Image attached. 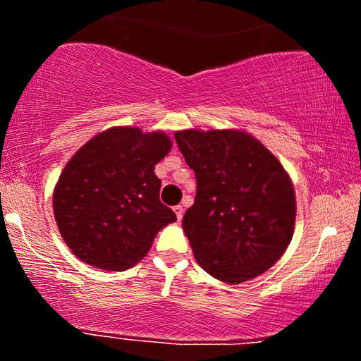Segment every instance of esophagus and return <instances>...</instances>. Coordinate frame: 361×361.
Segmentation results:
<instances>
[{"label": "esophagus", "mask_w": 361, "mask_h": 361, "mask_svg": "<svg viewBox=\"0 0 361 361\" xmlns=\"http://www.w3.org/2000/svg\"><path fill=\"white\" fill-rule=\"evenodd\" d=\"M173 212H175L176 218H178V221H181V218H183V207L181 205H175L173 207Z\"/></svg>", "instance_id": "esophagus-1"}]
</instances>
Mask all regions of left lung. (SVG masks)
<instances>
[{
  "mask_svg": "<svg viewBox=\"0 0 361 361\" xmlns=\"http://www.w3.org/2000/svg\"><path fill=\"white\" fill-rule=\"evenodd\" d=\"M175 140L197 183L183 229L199 266L232 285L266 272L295 229V189L282 164L240 130L189 129Z\"/></svg>",
  "mask_w": 361,
  "mask_h": 361,
  "instance_id": "1",
  "label": "left lung"
}]
</instances>
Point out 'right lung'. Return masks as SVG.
Returning <instances> with one entry per match:
<instances>
[{"label":"right lung","mask_w":361,"mask_h":361,"mask_svg":"<svg viewBox=\"0 0 361 361\" xmlns=\"http://www.w3.org/2000/svg\"><path fill=\"white\" fill-rule=\"evenodd\" d=\"M162 132L113 127L66 164L54 191V216L70 250L87 264L126 271L146 256L176 215L159 199L154 166L169 154Z\"/></svg>","instance_id":"obj_1"}]
</instances>
